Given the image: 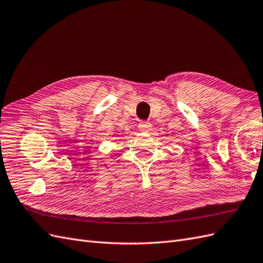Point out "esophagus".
<instances>
[{
  "mask_svg": "<svg viewBox=\"0 0 263 263\" xmlns=\"http://www.w3.org/2000/svg\"><path fill=\"white\" fill-rule=\"evenodd\" d=\"M138 127L141 132H150L151 130V124L149 122H140Z\"/></svg>",
  "mask_w": 263,
  "mask_h": 263,
  "instance_id": "34e87169",
  "label": "esophagus"
}]
</instances>
